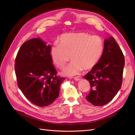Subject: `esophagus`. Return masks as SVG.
Masks as SVG:
<instances>
[{
    "label": "esophagus",
    "instance_id": "obj_1",
    "mask_svg": "<svg viewBox=\"0 0 135 135\" xmlns=\"http://www.w3.org/2000/svg\"><path fill=\"white\" fill-rule=\"evenodd\" d=\"M74 80L75 81H79V80H81L82 79V77H80V76H78V77H75L74 78Z\"/></svg>",
    "mask_w": 135,
    "mask_h": 135
}]
</instances>
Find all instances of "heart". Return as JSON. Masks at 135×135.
Returning a JSON list of instances; mask_svg holds the SVG:
<instances>
[{
    "instance_id": "obj_1",
    "label": "heart",
    "mask_w": 135,
    "mask_h": 135,
    "mask_svg": "<svg viewBox=\"0 0 135 135\" xmlns=\"http://www.w3.org/2000/svg\"><path fill=\"white\" fill-rule=\"evenodd\" d=\"M103 42L97 35L86 32L62 35L59 43L55 42L50 49L52 62L59 69L63 68L69 60L71 64L65 68L61 74L73 77L83 70H90L96 66L102 56Z\"/></svg>"
}]
</instances>
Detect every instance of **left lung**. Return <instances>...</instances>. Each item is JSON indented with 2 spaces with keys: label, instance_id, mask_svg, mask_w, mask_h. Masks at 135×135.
Segmentation results:
<instances>
[{
  "label": "left lung",
  "instance_id": "1",
  "mask_svg": "<svg viewBox=\"0 0 135 135\" xmlns=\"http://www.w3.org/2000/svg\"><path fill=\"white\" fill-rule=\"evenodd\" d=\"M124 65L123 53L114 38L105 39L100 61L84 76L91 87L86 99L95 106L104 105L112 100L121 87Z\"/></svg>",
  "mask_w": 135,
  "mask_h": 135
}]
</instances>
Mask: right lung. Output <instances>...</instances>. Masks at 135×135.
I'll return each instance as SVG.
<instances>
[{
  "instance_id": "obj_1",
  "label": "right lung",
  "mask_w": 135,
  "mask_h": 135,
  "mask_svg": "<svg viewBox=\"0 0 135 135\" xmlns=\"http://www.w3.org/2000/svg\"><path fill=\"white\" fill-rule=\"evenodd\" d=\"M51 47L40 38L30 39L21 46L15 60L18 86L26 98L38 107L48 106L57 99L65 80L56 75Z\"/></svg>"
}]
</instances>
